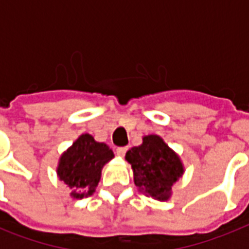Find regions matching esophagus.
<instances>
[{
  "instance_id": "esophagus-1",
  "label": "esophagus",
  "mask_w": 249,
  "mask_h": 249,
  "mask_svg": "<svg viewBox=\"0 0 249 249\" xmlns=\"http://www.w3.org/2000/svg\"><path fill=\"white\" fill-rule=\"evenodd\" d=\"M126 151H128V147H117L116 148V154L119 156H124L125 154H126Z\"/></svg>"
}]
</instances>
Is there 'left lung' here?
<instances>
[{"label": "left lung", "instance_id": "8db88e82", "mask_svg": "<svg viewBox=\"0 0 249 249\" xmlns=\"http://www.w3.org/2000/svg\"><path fill=\"white\" fill-rule=\"evenodd\" d=\"M132 165L134 183L147 196L165 201L172 195V186L185 172L179 156L156 134L143 137V142L126 152Z\"/></svg>", "mask_w": 249, "mask_h": 249}]
</instances>
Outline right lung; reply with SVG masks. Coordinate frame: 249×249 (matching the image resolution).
<instances>
[{
    "instance_id": "add662e5",
    "label": "right lung",
    "mask_w": 249,
    "mask_h": 249,
    "mask_svg": "<svg viewBox=\"0 0 249 249\" xmlns=\"http://www.w3.org/2000/svg\"><path fill=\"white\" fill-rule=\"evenodd\" d=\"M112 158V150L107 144L97 142L85 133L62 154L56 173L72 190V197L83 199L93 195L101 179L102 168Z\"/></svg>"
}]
</instances>
